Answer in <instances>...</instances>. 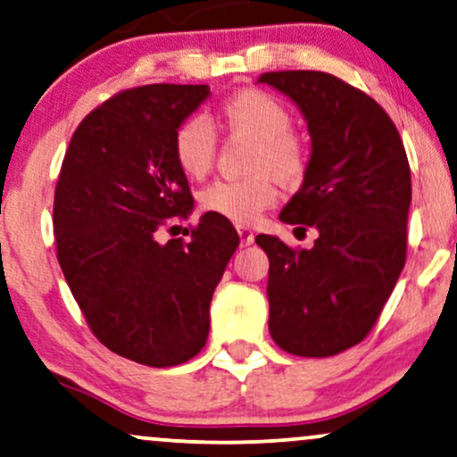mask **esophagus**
I'll list each match as a JSON object with an SVG mask.
<instances>
[{
	"mask_svg": "<svg viewBox=\"0 0 457 457\" xmlns=\"http://www.w3.org/2000/svg\"><path fill=\"white\" fill-rule=\"evenodd\" d=\"M236 229H238L242 246H248V245H253V242H255V234H253L248 228H245V225H238V228H236Z\"/></svg>",
	"mask_w": 457,
	"mask_h": 457,
	"instance_id": "1",
	"label": "esophagus"
}]
</instances>
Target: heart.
Masks as SVG:
<instances>
[{"mask_svg": "<svg viewBox=\"0 0 457 457\" xmlns=\"http://www.w3.org/2000/svg\"><path fill=\"white\" fill-rule=\"evenodd\" d=\"M219 120L232 137L253 141L248 172L238 181H215L202 189L200 209L228 221L253 223L278 200L276 179L295 187L308 175L310 154L302 137L291 130L293 118L280 99L265 90L234 92L219 107ZM217 154L212 126L200 115L179 124L172 137V155L179 170L189 179H202L211 170Z\"/></svg>", "mask_w": 457, "mask_h": 457, "instance_id": "b5f03b06", "label": "heart"}]
</instances>
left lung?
Masks as SVG:
<instances>
[{
	"label": "left lung",
	"mask_w": 457,
	"mask_h": 457,
	"mask_svg": "<svg viewBox=\"0 0 457 457\" xmlns=\"http://www.w3.org/2000/svg\"><path fill=\"white\" fill-rule=\"evenodd\" d=\"M259 82L295 101L312 137L308 175L280 221L319 229L312 248L255 238L270 259V335L288 354L333 356L367 337L405 268L407 154L382 105L331 73L270 71Z\"/></svg>",
	"instance_id": "8db88e82"
}]
</instances>
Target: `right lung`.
Here are the masks:
<instances>
[{
  "label": "right lung",
  "mask_w": 457,
  "mask_h": 457,
  "mask_svg": "<svg viewBox=\"0 0 457 457\" xmlns=\"http://www.w3.org/2000/svg\"><path fill=\"white\" fill-rule=\"evenodd\" d=\"M209 95L206 84L118 92L75 129L56 181V257L75 302L105 348L147 367L204 348L212 293L240 245L212 212L189 240L162 242L194 209L172 137Z\"/></svg>",
  "instance_id": "right-lung-1"
}]
</instances>
